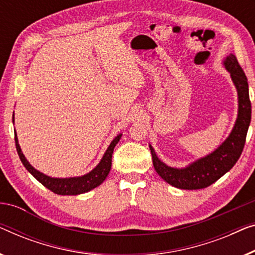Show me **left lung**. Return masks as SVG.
<instances>
[{
    "label": "left lung",
    "instance_id": "left-lung-1",
    "mask_svg": "<svg viewBox=\"0 0 255 255\" xmlns=\"http://www.w3.org/2000/svg\"><path fill=\"white\" fill-rule=\"evenodd\" d=\"M223 64L230 72L232 82L237 88L238 116L231 133L224 140L222 145L207 156L199 158L186 168L182 169L171 168L163 163L155 154L153 147L149 145L155 171L168 184L178 189L199 190L212 185L234 167L244 148L252 114L249 83L242 66L238 63L237 57L234 54L227 56Z\"/></svg>",
    "mask_w": 255,
    "mask_h": 255
}]
</instances>
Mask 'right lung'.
<instances>
[{
    "label": "right lung",
    "mask_w": 255,
    "mask_h": 255,
    "mask_svg": "<svg viewBox=\"0 0 255 255\" xmlns=\"http://www.w3.org/2000/svg\"><path fill=\"white\" fill-rule=\"evenodd\" d=\"M12 122H14L12 117ZM122 134H119L115 136V139L110 142L108 148H107L105 155H103L100 163L95 167L93 170L90 171L86 175L79 176V177H70V178H53L45 175V173L40 172L32 167L29 164V162L26 160V157L24 156L23 152H21L19 143H18V138L14 131V141H16V148L17 153L19 155V158L21 163L24 164V167L27 169L28 172L34 177L35 179H38L43 186H46L48 190L56 194L61 195H77L86 193V192L95 189V187L100 185L103 183V180L107 178L108 173L112 168V157L113 152L117 142L120 141Z\"/></svg>",
    "instance_id": "obj_1"
}]
</instances>
